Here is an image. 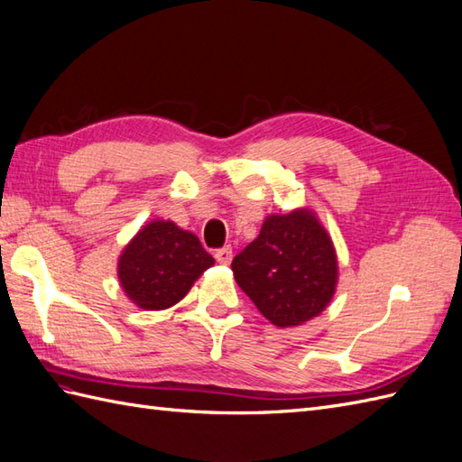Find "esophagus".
<instances>
[{
  "mask_svg": "<svg viewBox=\"0 0 462 462\" xmlns=\"http://www.w3.org/2000/svg\"><path fill=\"white\" fill-rule=\"evenodd\" d=\"M231 258H233V249H231L229 245L223 246V249H217V251H216V261H217L219 264H229Z\"/></svg>",
  "mask_w": 462,
  "mask_h": 462,
  "instance_id": "1",
  "label": "esophagus"
}]
</instances>
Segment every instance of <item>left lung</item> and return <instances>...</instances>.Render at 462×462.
<instances>
[{"label": "left lung", "instance_id": "obj_1", "mask_svg": "<svg viewBox=\"0 0 462 462\" xmlns=\"http://www.w3.org/2000/svg\"><path fill=\"white\" fill-rule=\"evenodd\" d=\"M231 268L256 310L278 328H294L319 316L337 286L331 237L310 209L268 216Z\"/></svg>", "mask_w": 462, "mask_h": 462}]
</instances>
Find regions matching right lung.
<instances>
[{
  "mask_svg": "<svg viewBox=\"0 0 462 462\" xmlns=\"http://www.w3.org/2000/svg\"><path fill=\"white\" fill-rule=\"evenodd\" d=\"M213 263L194 233L172 221L154 219L123 249L117 276L134 306L166 310L182 300Z\"/></svg>",
  "mask_w": 462,
  "mask_h": 462,
  "instance_id": "add662e5",
  "label": "right lung"
}]
</instances>
